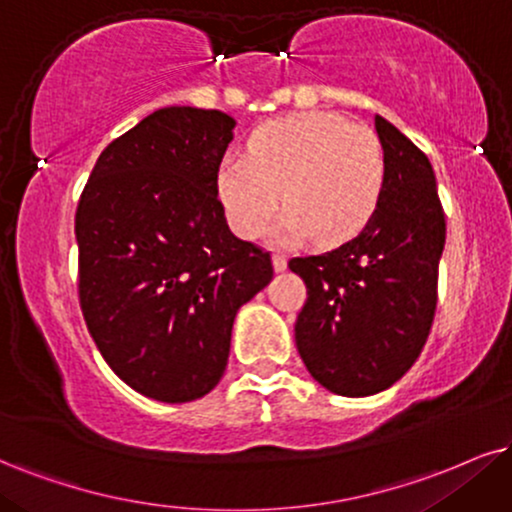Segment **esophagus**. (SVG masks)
<instances>
[{"mask_svg": "<svg viewBox=\"0 0 512 512\" xmlns=\"http://www.w3.org/2000/svg\"><path fill=\"white\" fill-rule=\"evenodd\" d=\"M273 268H275V273H285V270H287V258L282 256V254H275L273 256Z\"/></svg>", "mask_w": 512, "mask_h": 512, "instance_id": "esophagus-1", "label": "esophagus"}]
</instances>
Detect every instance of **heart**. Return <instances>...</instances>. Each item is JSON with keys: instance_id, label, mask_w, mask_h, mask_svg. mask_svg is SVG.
I'll return each instance as SVG.
<instances>
[{"instance_id": "heart-1", "label": "heart", "mask_w": 512, "mask_h": 512, "mask_svg": "<svg viewBox=\"0 0 512 512\" xmlns=\"http://www.w3.org/2000/svg\"><path fill=\"white\" fill-rule=\"evenodd\" d=\"M384 178L387 156L375 130L339 113L311 111L261 125L249 154L220 161L216 189L237 235H261L285 201L277 237L334 246L370 223Z\"/></svg>"}]
</instances>
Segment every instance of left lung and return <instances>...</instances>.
<instances>
[{
    "mask_svg": "<svg viewBox=\"0 0 512 512\" xmlns=\"http://www.w3.org/2000/svg\"><path fill=\"white\" fill-rule=\"evenodd\" d=\"M375 130L387 156L375 216L337 249L289 261L308 289L296 349L313 380L339 396L389 389L420 356L446 242L430 159L382 116Z\"/></svg>",
    "mask_w": 512,
    "mask_h": 512,
    "instance_id": "left-lung-1",
    "label": "left lung"
}]
</instances>
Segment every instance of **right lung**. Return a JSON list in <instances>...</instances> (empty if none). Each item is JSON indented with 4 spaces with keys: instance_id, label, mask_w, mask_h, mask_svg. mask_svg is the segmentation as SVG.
Returning a JSON list of instances; mask_svg holds the SVG:
<instances>
[{
    "instance_id": "obj_1",
    "label": "right lung",
    "mask_w": 512,
    "mask_h": 512,
    "mask_svg": "<svg viewBox=\"0 0 512 512\" xmlns=\"http://www.w3.org/2000/svg\"><path fill=\"white\" fill-rule=\"evenodd\" d=\"M237 121L168 106L102 151L75 213L80 306L109 368L142 396L201 399L223 377L235 315L273 280L235 237L216 173Z\"/></svg>"
}]
</instances>
